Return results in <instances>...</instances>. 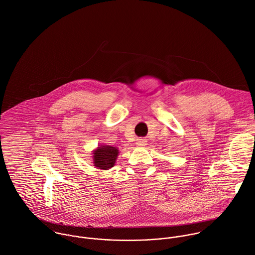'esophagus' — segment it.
<instances>
[{"label":"esophagus","instance_id":"esophagus-1","mask_svg":"<svg viewBox=\"0 0 255 255\" xmlns=\"http://www.w3.org/2000/svg\"><path fill=\"white\" fill-rule=\"evenodd\" d=\"M146 140L145 139H137L136 140V144L138 145V146H145L146 145Z\"/></svg>","mask_w":255,"mask_h":255}]
</instances>
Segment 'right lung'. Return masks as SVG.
I'll return each instance as SVG.
<instances>
[{
    "instance_id": "obj_1",
    "label": "right lung",
    "mask_w": 255,
    "mask_h": 255,
    "mask_svg": "<svg viewBox=\"0 0 255 255\" xmlns=\"http://www.w3.org/2000/svg\"><path fill=\"white\" fill-rule=\"evenodd\" d=\"M119 150L109 145H101L93 151V164L97 169L109 170L115 165Z\"/></svg>"
}]
</instances>
